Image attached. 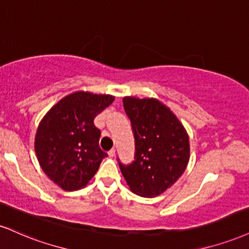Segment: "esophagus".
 <instances>
[{
    "mask_svg": "<svg viewBox=\"0 0 249 249\" xmlns=\"http://www.w3.org/2000/svg\"><path fill=\"white\" fill-rule=\"evenodd\" d=\"M107 154H109L110 158H113V157H115V154H116V151H115V149H111V151H109V153H107Z\"/></svg>",
    "mask_w": 249,
    "mask_h": 249,
    "instance_id": "obj_1",
    "label": "esophagus"
}]
</instances>
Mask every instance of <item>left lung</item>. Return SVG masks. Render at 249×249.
I'll use <instances>...</instances> for the list:
<instances>
[{
	"label": "left lung",
	"mask_w": 249,
	"mask_h": 249,
	"mask_svg": "<svg viewBox=\"0 0 249 249\" xmlns=\"http://www.w3.org/2000/svg\"><path fill=\"white\" fill-rule=\"evenodd\" d=\"M136 142L134 161L119 167L130 190L142 197L162 194L181 178L190 157L189 136L157 98H123Z\"/></svg>",
	"instance_id": "left-lung-1"
}]
</instances>
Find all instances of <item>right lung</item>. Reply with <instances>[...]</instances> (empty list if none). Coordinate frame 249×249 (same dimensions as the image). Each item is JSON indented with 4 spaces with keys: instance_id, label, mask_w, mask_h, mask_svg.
<instances>
[{
    "instance_id": "1",
    "label": "right lung",
    "mask_w": 249,
    "mask_h": 249,
    "mask_svg": "<svg viewBox=\"0 0 249 249\" xmlns=\"http://www.w3.org/2000/svg\"><path fill=\"white\" fill-rule=\"evenodd\" d=\"M115 97L76 91L60 100L44 116L35 138V151L41 169L66 191L86 187L107 153L100 148L101 131L95 117Z\"/></svg>"
}]
</instances>
